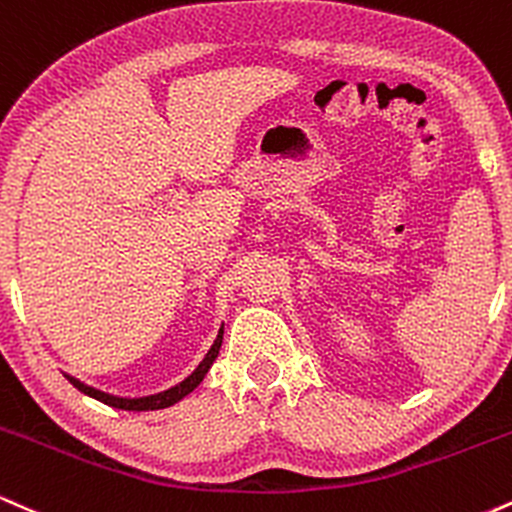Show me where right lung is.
I'll return each mask as SVG.
<instances>
[{
	"instance_id": "right-lung-1",
	"label": "right lung",
	"mask_w": 512,
	"mask_h": 512,
	"mask_svg": "<svg viewBox=\"0 0 512 512\" xmlns=\"http://www.w3.org/2000/svg\"><path fill=\"white\" fill-rule=\"evenodd\" d=\"M221 342H223V327L219 330V334H216L214 344H211V349L207 351V356L202 358V363L192 370L190 375H187L185 380L178 385L168 387V390L158 392V395H149V397H115V395H108V392H101L96 390V387L81 383V380L72 378V375H67V380L72 383L76 390H81L84 395L98 399V402L108 404V407H115V409H125V411H154V409H166V407H173L175 402H180L182 397L190 395L195 387L202 383L204 375H207V370L211 368V363L216 361V356H219V349H221Z\"/></svg>"
}]
</instances>
